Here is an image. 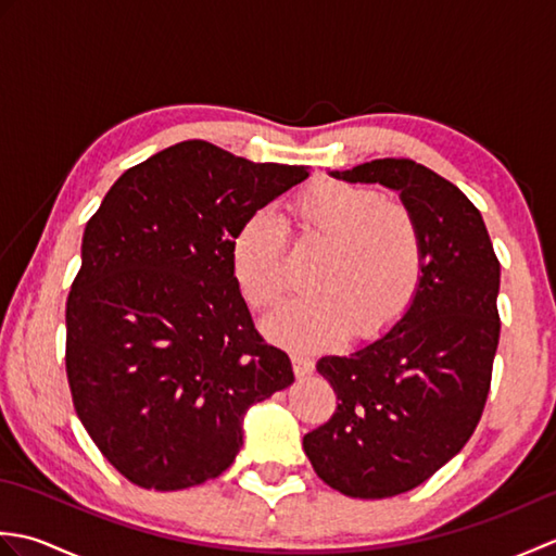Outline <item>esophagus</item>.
<instances>
[{
	"mask_svg": "<svg viewBox=\"0 0 556 556\" xmlns=\"http://www.w3.org/2000/svg\"><path fill=\"white\" fill-rule=\"evenodd\" d=\"M291 365H293V372H296L299 377H305V375H311L315 370V361L308 358V356H303V353H293Z\"/></svg>",
	"mask_w": 556,
	"mask_h": 556,
	"instance_id": "1",
	"label": "esophagus"
}]
</instances>
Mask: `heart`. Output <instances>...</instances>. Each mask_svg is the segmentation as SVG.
I'll return each instance as SVG.
<instances>
[{
  "label": "heart",
  "instance_id": "heart-1",
  "mask_svg": "<svg viewBox=\"0 0 556 556\" xmlns=\"http://www.w3.org/2000/svg\"><path fill=\"white\" fill-rule=\"evenodd\" d=\"M293 227L303 241L325 245L315 296L269 315V339L299 349L387 337L418 299L425 277V239L418 217L401 200L365 186L323 179L293 198ZM236 285L253 308L275 305L289 287L287 231L271 212L248 215L229 243Z\"/></svg>",
  "mask_w": 556,
  "mask_h": 556
}]
</instances>
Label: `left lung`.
Masks as SVG:
<instances>
[{
    "label": "left lung",
    "mask_w": 556,
    "mask_h": 556,
    "mask_svg": "<svg viewBox=\"0 0 556 556\" xmlns=\"http://www.w3.org/2000/svg\"><path fill=\"white\" fill-rule=\"evenodd\" d=\"M399 191L418 217L425 277L408 315L349 356H325L337 410L303 437L315 473L346 497L418 488L478 428L500 344V260L480 210L440 174L406 157L332 172Z\"/></svg>",
    "instance_id": "left-lung-1"
}]
</instances>
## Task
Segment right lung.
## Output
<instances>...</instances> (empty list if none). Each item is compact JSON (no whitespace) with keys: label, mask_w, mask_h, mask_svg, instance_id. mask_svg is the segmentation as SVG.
Returning a JSON list of instances; mask_svg holds the SVG:
<instances>
[{"label":"right lung","mask_w":556,"mask_h":556,"mask_svg":"<svg viewBox=\"0 0 556 556\" xmlns=\"http://www.w3.org/2000/svg\"><path fill=\"white\" fill-rule=\"evenodd\" d=\"M305 167L184 140L126 169L86 224L66 299V377L102 456L138 488L186 490L227 470L245 410L293 382L236 285L239 224Z\"/></svg>","instance_id":"right-lung-1"}]
</instances>
